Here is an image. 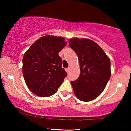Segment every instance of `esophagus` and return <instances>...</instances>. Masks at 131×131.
Here are the masks:
<instances>
[{
	"mask_svg": "<svg viewBox=\"0 0 131 131\" xmlns=\"http://www.w3.org/2000/svg\"><path fill=\"white\" fill-rule=\"evenodd\" d=\"M69 70H70V68H66V71L67 73H69Z\"/></svg>",
	"mask_w": 131,
	"mask_h": 131,
	"instance_id": "obj_1",
	"label": "esophagus"
}]
</instances>
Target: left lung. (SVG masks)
<instances>
[{"instance_id":"obj_1","label":"left lung","mask_w":131,"mask_h":131,"mask_svg":"<svg viewBox=\"0 0 131 131\" xmlns=\"http://www.w3.org/2000/svg\"><path fill=\"white\" fill-rule=\"evenodd\" d=\"M69 45L78 55L80 75L71 81L76 97L90 101L101 94L111 76L110 60L102 48L88 39H70Z\"/></svg>"}]
</instances>
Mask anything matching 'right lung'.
I'll use <instances>...</instances> for the list:
<instances>
[{"label":"right lung","instance_id":"right-lung-1","mask_svg":"<svg viewBox=\"0 0 131 131\" xmlns=\"http://www.w3.org/2000/svg\"><path fill=\"white\" fill-rule=\"evenodd\" d=\"M63 37L46 35L37 40L24 53L23 74L28 89L40 97L57 92L67 74L58 53L67 42Z\"/></svg>","mask_w":131,"mask_h":131}]
</instances>
